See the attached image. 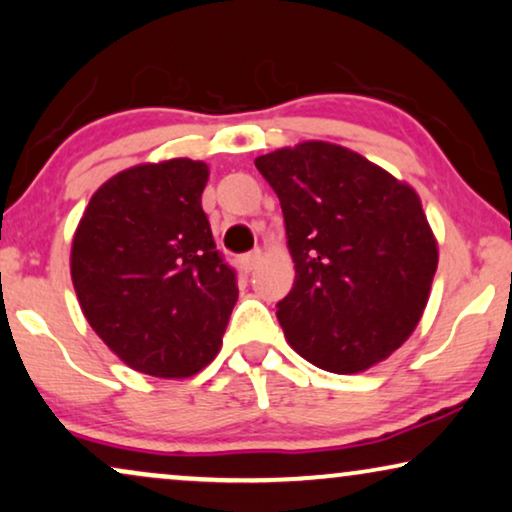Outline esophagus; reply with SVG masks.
<instances>
[{
	"label": "esophagus",
	"instance_id": "obj_1",
	"mask_svg": "<svg viewBox=\"0 0 512 512\" xmlns=\"http://www.w3.org/2000/svg\"><path fill=\"white\" fill-rule=\"evenodd\" d=\"M261 258H263V254H261V251H251V254H244L242 256V268H244V272H251V270H254L256 268V265L258 263H261Z\"/></svg>",
	"mask_w": 512,
	"mask_h": 512
}]
</instances>
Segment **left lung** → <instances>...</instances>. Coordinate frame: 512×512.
<instances>
[{
    "instance_id": "obj_1",
    "label": "left lung",
    "mask_w": 512,
    "mask_h": 512,
    "mask_svg": "<svg viewBox=\"0 0 512 512\" xmlns=\"http://www.w3.org/2000/svg\"><path fill=\"white\" fill-rule=\"evenodd\" d=\"M277 193L296 282L277 319L305 361L354 375L415 331L438 240L415 188L347 146L300 142L256 160Z\"/></svg>"
}]
</instances>
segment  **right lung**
Wrapping results in <instances>:
<instances>
[{
  "instance_id": "obj_1",
  "label": "right lung",
  "mask_w": 512,
  "mask_h": 512,
  "mask_svg": "<svg viewBox=\"0 0 512 512\" xmlns=\"http://www.w3.org/2000/svg\"><path fill=\"white\" fill-rule=\"evenodd\" d=\"M209 165L139 163L104 181L74 230L69 270L83 317L125 366L181 380L219 354L237 303L202 212Z\"/></svg>"
}]
</instances>
